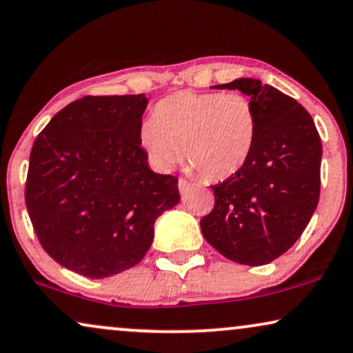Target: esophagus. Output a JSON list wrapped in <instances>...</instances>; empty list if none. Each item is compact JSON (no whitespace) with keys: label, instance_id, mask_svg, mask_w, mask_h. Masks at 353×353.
Masks as SVG:
<instances>
[{"label":"esophagus","instance_id":"esophagus-1","mask_svg":"<svg viewBox=\"0 0 353 353\" xmlns=\"http://www.w3.org/2000/svg\"><path fill=\"white\" fill-rule=\"evenodd\" d=\"M177 185H179V190H181V194H184V192H187L189 190V187H190V182L187 181V179H179V182H177Z\"/></svg>","mask_w":353,"mask_h":353}]
</instances>
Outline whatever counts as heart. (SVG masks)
<instances>
[{
    "label": "heart",
    "instance_id": "obj_1",
    "mask_svg": "<svg viewBox=\"0 0 353 353\" xmlns=\"http://www.w3.org/2000/svg\"><path fill=\"white\" fill-rule=\"evenodd\" d=\"M256 129L255 110L241 93L182 90L157 103L140 129V145L159 171L172 169L182 150L190 169L223 181L245 166Z\"/></svg>",
    "mask_w": 353,
    "mask_h": 353
}]
</instances>
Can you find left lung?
I'll list each match as a JSON object with an SVG mask.
<instances>
[{
    "mask_svg": "<svg viewBox=\"0 0 353 353\" xmlns=\"http://www.w3.org/2000/svg\"><path fill=\"white\" fill-rule=\"evenodd\" d=\"M211 88L250 97L258 129L245 166L211 187L214 208L201 218V232L228 260L268 265L297 242L316 210L321 140L297 100L258 79Z\"/></svg>",
    "mask_w": 353,
    "mask_h": 353,
    "instance_id": "left-lung-1",
    "label": "left lung"
}]
</instances>
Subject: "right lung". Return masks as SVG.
I'll list each match as a JSON object with an SVG mask.
<instances>
[{"label":"right lung","mask_w":353,"mask_h":353,"mask_svg":"<svg viewBox=\"0 0 353 353\" xmlns=\"http://www.w3.org/2000/svg\"><path fill=\"white\" fill-rule=\"evenodd\" d=\"M147 97H83L35 139L26 205L45 252L92 279L142 261L154 221L179 203L177 177L153 172L140 145Z\"/></svg>","instance_id":"right-lung-1"}]
</instances>
